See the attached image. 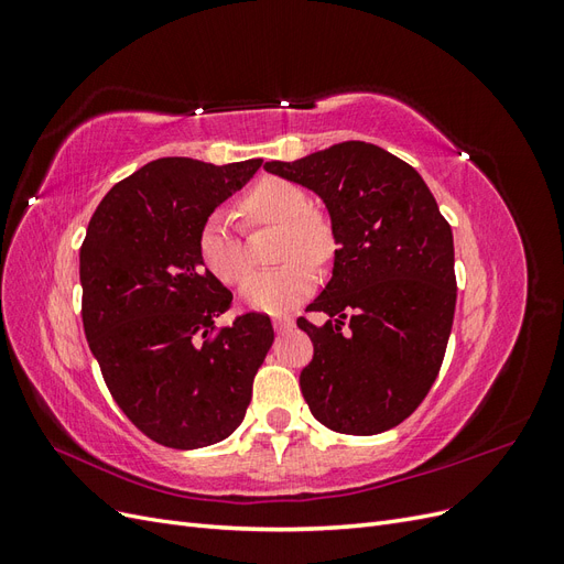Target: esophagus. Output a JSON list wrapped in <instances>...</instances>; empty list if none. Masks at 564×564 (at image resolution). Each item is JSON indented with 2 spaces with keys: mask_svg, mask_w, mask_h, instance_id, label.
<instances>
[{
  "mask_svg": "<svg viewBox=\"0 0 564 564\" xmlns=\"http://www.w3.org/2000/svg\"><path fill=\"white\" fill-rule=\"evenodd\" d=\"M272 324H275V332L284 334V332H289V329L294 327V319H289V317H275V319H272Z\"/></svg>",
  "mask_w": 564,
  "mask_h": 564,
  "instance_id": "1",
  "label": "esophagus"
}]
</instances>
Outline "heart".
<instances>
[{"instance_id":"heart-1","label":"heart","mask_w":564,"mask_h":564,"mask_svg":"<svg viewBox=\"0 0 564 564\" xmlns=\"http://www.w3.org/2000/svg\"><path fill=\"white\" fill-rule=\"evenodd\" d=\"M240 212L253 224L282 226L280 268L256 272L242 289V299L253 311L282 315L308 299L317 282L311 264L327 263L334 253V237L327 220L311 212V199L299 185L284 178H261L240 199ZM197 253L202 265L228 286L245 282L249 261L228 212H212L199 228Z\"/></svg>"}]
</instances>
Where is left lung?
I'll list each match as a JSON object with an SVG mask.
<instances>
[{
  "label": "left lung",
  "mask_w": 564,
  "mask_h": 564,
  "mask_svg": "<svg viewBox=\"0 0 564 564\" xmlns=\"http://www.w3.org/2000/svg\"><path fill=\"white\" fill-rule=\"evenodd\" d=\"M265 172L317 193L332 216L334 275L296 324L313 340L301 392L346 435L395 429L435 383L456 308L454 237L429 185L388 150L346 141Z\"/></svg>",
  "instance_id": "obj_1"
}]
</instances>
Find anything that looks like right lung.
I'll use <instances>...</instances> for the list:
<instances>
[{
  "instance_id": "right-lung-1",
  "label": "right lung",
  "mask_w": 564,
  "mask_h": 564,
  "mask_svg": "<svg viewBox=\"0 0 564 564\" xmlns=\"http://www.w3.org/2000/svg\"><path fill=\"white\" fill-rule=\"evenodd\" d=\"M261 164L155 160L112 185L89 220L84 334L110 395L158 445L197 449L232 435L275 338L261 313L214 327L232 294L197 253L204 218Z\"/></svg>"
}]
</instances>
